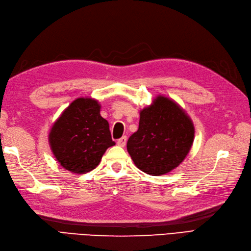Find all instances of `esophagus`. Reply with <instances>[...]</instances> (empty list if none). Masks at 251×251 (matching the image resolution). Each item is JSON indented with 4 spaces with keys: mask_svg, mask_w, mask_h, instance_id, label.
Instances as JSON below:
<instances>
[{
    "mask_svg": "<svg viewBox=\"0 0 251 251\" xmlns=\"http://www.w3.org/2000/svg\"><path fill=\"white\" fill-rule=\"evenodd\" d=\"M126 144V136H122L118 141H117V145L120 147H125Z\"/></svg>",
    "mask_w": 251,
    "mask_h": 251,
    "instance_id": "esophagus-1",
    "label": "esophagus"
}]
</instances>
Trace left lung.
I'll use <instances>...</instances> for the list:
<instances>
[{
	"label": "left lung",
	"mask_w": 251,
	"mask_h": 251,
	"mask_svg": "<svg viewBox=\"0 0 251 251\" xmlns=\"http://www.w3.org/2000/svg\"><path fill=\"white\" fill-rule=\"evenodd\" d=\"M194 141V125L174 100L162 94L140 111L138 130L130 136L127 152L144 173L161 176L178 168Z\"/></svg>",
	"instance_id": "left-lung-1"
}]
</instances>
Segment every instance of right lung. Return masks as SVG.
Masks as SVG:
<instances>
[{
    "label": "right lung",
    "instance_id": "obj_1",
    "mask_svg": "<svg viewBox=\"0 0 251 251\" xmlns=\"http://www.w3.org/2000/svg\"><path fill=\"white\" fill-rule=\"evenodd\" d=\"M98 100L81 97L74 100L54 121L48 134L55 160L73 174L96 169L107 148L114 146L109 125L100 114Z\"/></svg>",
    "mask_w": 251,
    "mask_h": 251
}]
</instances>
